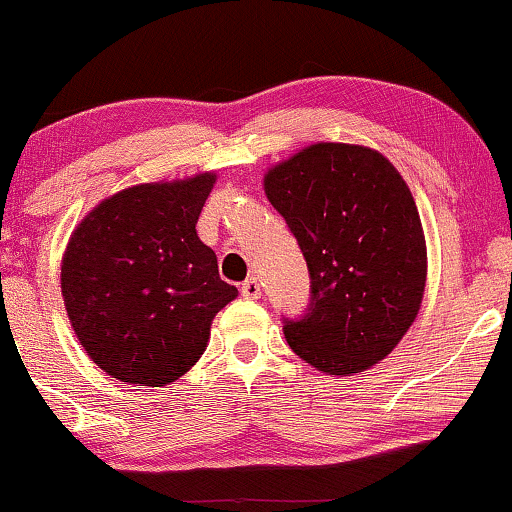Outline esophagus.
<instances>
[{
  "instance_id": "esophagus-1",
  "label": "esophagus",
  "mask_w": 512,
  "mask_h": 512,
  "mask_svg": "<svg viewBox=\"0 0 512 512\" xmlns=\"http://www.w3.org/2000/svg\"><path fill=\"white\" fill-rule=\"evenodd\" d=\"M240 291H242L244 298H251V301H256V298H261V294H263L258 277H249V280H244Z\"/></svg>"
}]
</instances>
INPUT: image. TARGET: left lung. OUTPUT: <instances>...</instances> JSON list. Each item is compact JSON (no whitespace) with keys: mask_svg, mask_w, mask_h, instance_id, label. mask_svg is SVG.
I'll list each match as a JSON object with an SVG mask.
<instances>
[{"mask_svg":"<svg viewBox=\"0 0 512 512\" xmlns=\"http://www.w3.org/2000/svg\"><path fill=\"white\" fill-rule=\"evenodd\" d=\"M265 195L310 275L308 308L282 317L291 350L336 376L383 360L416 320L428 268L397 169L362 145L317 143L268 171Z\"/></svg>","mask_w":512,"mask_h":512,"instance_id":"left-lung-1","label":"left lung"}]
</instances>
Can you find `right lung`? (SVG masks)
Instances as JSON below:
<instances>
[{
	"label": "right lung",
	"instance_id": "obj_1",
	"mask_svg": "<svg viewBox=\"0 0 512 512\" xmlns=\"http://www.w3.org/2000/svg\"><path fill=\"white\" fill-rule=\"evenodd\" d=\"M216 176L117 192L84 218L63 258L72 329L98 367L159 388L199 360L237 289L218 277L197 218Z\"/></svg>",
	"mask_w": 512,
	"mask_h": 512
}]
</instances>
